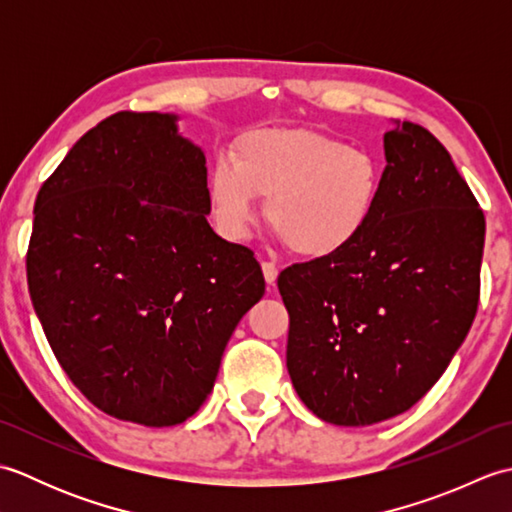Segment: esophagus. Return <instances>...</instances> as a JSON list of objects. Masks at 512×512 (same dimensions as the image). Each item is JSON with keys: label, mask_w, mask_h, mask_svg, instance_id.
<instances>
[{"label": "esophagus", "mask_w": 512, "mask_h": 512, "mask_svg": "<svg viewBox=\"0 0 512 512\" xmlns=\"http://www.w3.org/2000/svg\"><path fill=\"white\" fill-rule=\"evenodd\" d=\"M262 270H264V279H266V284L273 286L275 281H277V275H279L277 266H275L273 262H262Z\"/></svg>", "instance_id": "obj_1"}]
</instances>
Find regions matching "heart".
Returning a JSON list of instances; mask_svg holds the SVG:
<instances>
[{
	"label": "heart",
	"mask_w": 512,
	"mask_h": 512,
	"mask_svg": "<svg viewBox=\"0 0 512 512\" xmlns=\"http://www.w3.org/2000/svg\"><path fill=\"white\" fill-rule=\"evenodd\" d=\"M383 165L374 151L312 132L259 129L237 140L231 162H217L209 202L220 231L244 239L259 200L277 237L303 259H332L352 248L378 211Z\"/></svg>",
	"instance_id": "b5f03b06"
}]
</instances>
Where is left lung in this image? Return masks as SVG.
Wrapping results in <instances>:
<instances>
[{
  "instance_id": "obj_1",
  "label": "left lung",
  "mask_w": 512,
  "mask_h": 512,
  "mask_svg": "<svg viewBox=\"0 0 512 512\" xmlns=\"http://www.w3.org/2000/svg\"><path fill=\"white\" fill-rule=\"evenodd\" d=\"M385 158L365 235L277 279L292 385L312 413L341 427L416 405L449 367L480 301L486 222L449 151L424 127L396 121Z\"/></svg>"
}]
</instances>
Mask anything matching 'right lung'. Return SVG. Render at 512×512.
I'll use <instances>...</instances> for the list:
<instances>
[{"label":"right lung","instance_id":"add662e5","mask_svg":"<svg viewBox=\"0 0 512 512\" xmlns=\"http://www.w3.org/2000/svg\"><path fill=\"white\" fill-rule=\"evenodd\" d=\"M178 116L118 112L43 182L28 290L63 372L145 427L191 418L239 319L264 297L253 250L215 235L206 158Z\"/></svg>","mask_w":512,"mask_h":512}]
</instances>
